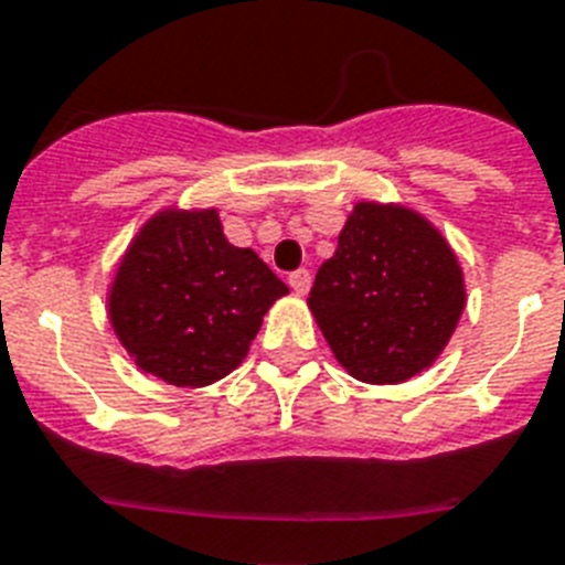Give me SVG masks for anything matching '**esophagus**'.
I'll return each instance as SVG.
<instances>
[{"label":"esophagus","instance_id":"obj_1","mask_svg":"<svg viewBox=\"0 0 565 565\" xmlns=\"http://www.w3.org/2000/svg\"><path fill=\"white\" fill-rule=\"evenodd\" d=\"M288 286L294 288V294H309V288H311V274L306 271V268H300V271H294L291 277H288Z\"/></svg>","mask_w":565,"mask_h":565}]
</instances>
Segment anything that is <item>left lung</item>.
Masks as SVG:
<instances>
[{
	"label": "left lung",
	"instance_id": "left-lung-1",
	"mask_svg": "<svg viewBox=\"0 0 565 565\" xmlns=\"http://www.w3.org/2000/svg\"><path fill=\"white\" fill-rule=\"evenodd\" d=\"M309 309L349 375L401 384L445 352L465 311V277L418 210L358 202L317 271Z\"/></svg>",
	"mask_w": 565,
	"mask_h": 565
}]
</instances>
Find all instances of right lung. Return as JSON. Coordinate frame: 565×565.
Segmentation results:
<instances>
[{
  "instance_id": "right-lung-1",
  "label": "right lung",
  "mask_w": 565,
  "mask_h": 565,
  "mask_svg": "<svg viewBox=\"0 0 565 565\" xmlns=\"http://www.w3.org/2000/svg\"><path fill=\"white\" fill-rule=\"evenodd\" d=\"M288 286L225 239L216 207L158 210L129 242L109 286L111 329L149 375L207 386L248 355Z\"/></svg>"
}]
</instances>
